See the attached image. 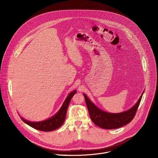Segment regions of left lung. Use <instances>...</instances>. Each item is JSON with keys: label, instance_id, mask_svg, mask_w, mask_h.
<instances>
[{"label": "left lung", "instance_id": "8db88e82", "mask_svg": "<svg viewBox=\"0 0 158 158\" xmlns=\"http://www.w3.org/2000/svg\"><path fill=\"white\" fill-rule=\"evenodd\" d=\"M143 93L139 99L131 109L121 113L112 114L103 111L98 108L87 96L84 94L86 106L89 111L90 118L92 121L98 126L106 129H113L124 126L129 123L136 115V111L139 106Z\"/></svg>", "mask_w": 158, "mask_h": 158}]
</instances>
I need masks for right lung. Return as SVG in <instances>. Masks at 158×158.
I'll list each match as a JSON object with an SVG mask.
<instances>
[{"instance_id":"right-lung-1","label":"right lung","mask_w":158,"mask_h":158,"mask_svg":"<svg viewBox=\"0 0 158 158\" xmlns=\"http://www.w3.org/2000/svg\"><path fill=\"white\" fill-rule=\"evenodd\" d=\"M76 91H74L72 93H71L69 96H67L66 99L65 100L62 106L60 109V110L58 111L57 113L52 118L44 121L40 122H30L27 120L24 119L22 118V120L24 123H26L29 126H31L32 127L41 131H54L59 127H60L62 124L64 123L65 116H66V112L67 110V107L69 106V104L70 103V101L73 97V96L76 94Z\"/></svg>"}]
</instances>
